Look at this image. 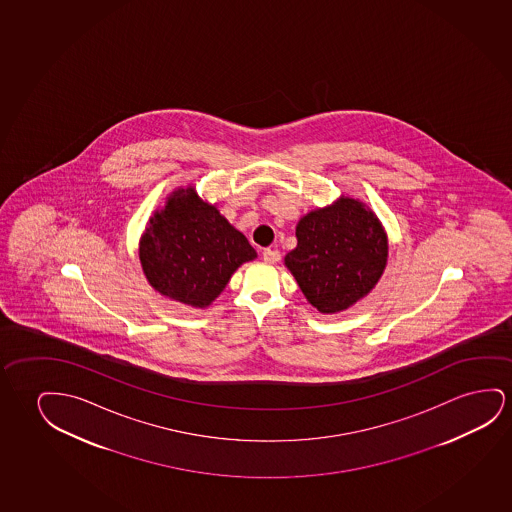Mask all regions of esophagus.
I'll return each instance as SVG.
<instances>
[{
  "mask_svg": "<svg viewBox=\"0 0 512 512\" xmlns=\"http://www.w3.org/2000/svg\"><path fill=\"white\" fill-rule=\"evenodd\" d=\"M263 260L267 261V263H277V261L281 260V252L277 251V249H263Z\"/></svg>",
  "mask_w": 512,
  "mask_h": 512,
  "instance_id": "esophagus-1",
  "label": "esophagus"
}]
</instances>
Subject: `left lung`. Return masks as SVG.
I'll list each match as a JSON object with an SVG mask.
<instances>
[{"mask_svg":"<svg viewBox=\"0 0 512 512\" xmlns=\"http://www.w3.org/2000/svg\"><path fill=\"white\" fill-rule=\"evenodd\" d=\"M286 267L314 307L332 314L351 307L374 288L388 260L377 217L353 198L303 217Z\"/></svg>","mask_w":512,"mask_h":512,"instance_id":"1","label":"left lung"}]
</instances>
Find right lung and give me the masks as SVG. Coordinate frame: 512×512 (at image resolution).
I'll return each instance as SVG.
<instances>
[{"label":"right lung","instance_id":"add662e5","mask_svg":"<svg viewBox=\"0 0 512 512\" xmlns=\"http://www.w3.org/2000/svg\"><path fill=\"white\" fill-rule=\"evenodd\" d=\"M254 258L247 238L193 188L180 189L154 214L140 242V261L152 288L191 307L210 305L231 274Z\"/></svg>","mask_w":512,"mask_h":512}]
</instances>
